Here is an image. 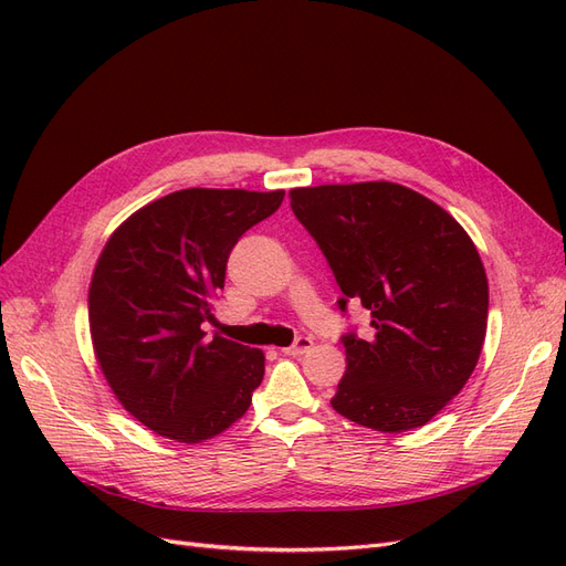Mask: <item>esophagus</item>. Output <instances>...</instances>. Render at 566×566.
<instances>
[{
	"mask_svg": "<svg viewBox=\"0 0 566 566\" xmlns=\"http://www.w3.org/2000/svg\"><path fill=\"white\" fill-rule=\"evenodd\" d=\"M314 347V339L312 337H297L295 339V345H290V347H285L283 352L287 354V356H302V354H306Z\"/></svg>",
	"mask_w": 566,
	"mask_h": 566,
	"instance_id": "34e87169",
	"label": "esophagus"
}]
</instances>
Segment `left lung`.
I'll list each match as a JSON object with an SVG mask.
<instances>
[{"instance_id": "obj_1", "label": "left lung", "mask_w": 566, "mask_h": 566, "mask_svg": "<svg viewBox=\"0 0 566 566\" xmlns=\"http://www.w3.org/2000/svg\"><path fill=\"white\" fill-rule=\"evenodd\" d=\"M342 290L373 337H342L345 378L331 406L378 432L430 422L465 387L486 337L489 281L472 238L413 188L391 181L290 191Z\"/></svg>"}]
</instances>
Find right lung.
Returning a JSON list of instances; mask_svg holds the SVG:
<instances>
[{"label":"right lung","mask_w":566,"mask_h":566,"mask_svg":"<svg viewBox=\"0 0 566 566\" xmlns=\"http://www.w3.org/2000/svg\"><path fill=\"white\" fill-rule=\"evenodd\" d=\"M285 191L184 188L119 224L90 283L101 373L129 416L156 434L200 443L245 416L264 378L262 349L208 337L233 245L281 208Z\"/></svg>","instance_id":"obj_1"}]
</instances>
